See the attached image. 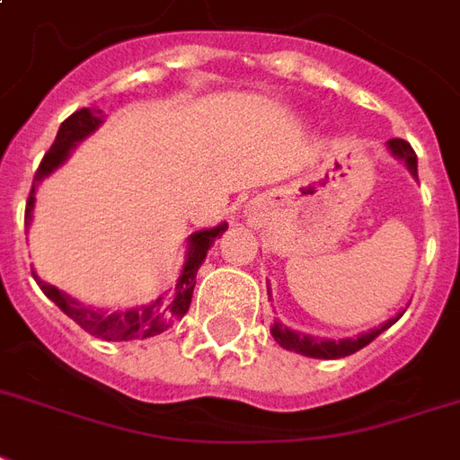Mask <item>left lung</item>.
<instances>
[{"label":"left lung","instance_id":"left-lung-1","mask_svg":"<svg viewBox=\"0 0 460 460\" xmlns=\"http://www.w3.org/2000/svg\"><path fill=\"white\" fill-rule=\"evenodd\" d=\"M388 147L395 157H400V160L405 162L407 167H410V172L417 177V155H414L412 145L407 143V140H402V137H393V140H388ZM398 317H393V320H388L385 324H381L378 330H371V332L361 334V337H357V340H340V341L315 340V337H305V334L291 332L288 327H283V324L279 323L271 327V334H274V340L279 341L283 349L296 351V354H303V357L344 358V357H351V354L358 351V349H364L366 344H371V341L383 332V330H388L390 324L398 323Z\"/></svg>","mask_w":460,"mask_h":460}]
</instances>
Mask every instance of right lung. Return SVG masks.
<instances>
[{
  "label": "right lung",
  "instance_id": "right-lung-1",
  "mask_svg": "<svg viewBox=\"0 0 460 460\" xmlns=\"http://www.w3.org/2000/svg\"><path fill=\"white\" fill-rule=\"evenodd\" d=\"M102 123V111H92V109H79L70 116V119L62 120L60 130L55 136V143L50 145V150L46 152V157L40 162V167L36 169V177H33V186H31L29 201H26V226L31 223V210H33V196H36V186L43 177H48L55 167H60L62 162L67 160V155L75 145L86 137L92 130H96ZM227 226L210 227V230H199L191 234L189 240V257H186L184 271L179 276L174 291L169 293L164 300H155L152 305H143V308L126 310V313H103V310H92L79 305L77 300H72L67 293H62L60 288H55L50 283L40 281L36 274L33 279L40 286V291L46 293L48 298L53 300L55 305L72 317L75 323L89 332L92 337L106 341H128V340H145V337H155L167 330L169 324H174L177 320L186 315V310L191 305L193 286H196V271L201 267V261L206 259V252L210 250V244L216 243L220 234L226 233Z\"/></svg>",
  "mask_w": 460,
  "mask_h": 460
}]
</instances>
